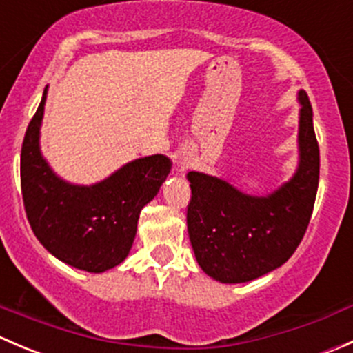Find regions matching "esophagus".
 Here are the masks:
<instances>
[{
	"mask_svg": "<svg viewBox=\"0 0 353 353\" xmlns=\"http://www.w3.org/2000/svg\"><path fill=\"white\" fill-rule=\"evenodd\" d=\"M179 167H181V170L188 169V167H190V160H188L186 157H183V159L179 160Z\"/></svg>",
	"mask_w": 353,
	"mask_h": 353,
	"instance_id": "34e87169",
	"label": "esophagus"
}]
</instances>
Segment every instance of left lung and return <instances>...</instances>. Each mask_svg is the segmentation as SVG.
I'll return each instance as SVG.
<instances>
[{"label": "left lung", "instance_id": "obj_1", "mask_svg": "<svg viewBox=\"0 0 353 353\" xmlns=\"http://www.w3.org/2000/svg\"><path fill=\"white\" fill-rule=\"evenodd\" d=\"M299 165L266 196L245 194L220 177L188 172V232L203 272L222 283H243L273 272L301 244L319 183V147L307 94L299 92Z\"/></svg>", "mask_w": 353, "mask_h": 353}]
</instances>
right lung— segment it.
Segmentation results:
<instances>
[{
  "instance_id": "add662e5",
  "label": "right lung",
  "mask_w": 353,
  "mask_h": 353,
  "mask_svg": "<svg viewBox=\"0 0 353 353\" xmlns=\"http://www.w3.org/2000/svg\"><path fill=\"white\" fill-rule=\"evenodd\" d=\"M48 90L25 131L20 181L28 223L39 243L66 265L102 273L126 259L137 236L140 212L170 172L165 155L128 162L92 186L56 176L39 147Z\"/></svg>"
}]
</instances>
